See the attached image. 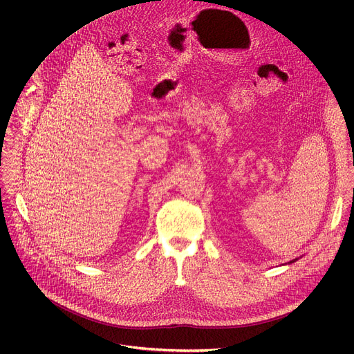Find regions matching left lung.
I'll return each mask as SVG.
<instances>
[{"mask_svg": "<svg viewBox=\"0 0 354 354\" xmlns=\"http://www.w3.org/2000/svg\"><path fill=\"white\" fill-rule=\"evenodd\" d=\"M297 259H299V258H295V259H292V261H290V263H286V264H292V263H295V261H297Z\"/></svg>", "mask_w": 354, "mask_h": 354, "instance_id": "1", "label": "left lung"}]
</instances>
